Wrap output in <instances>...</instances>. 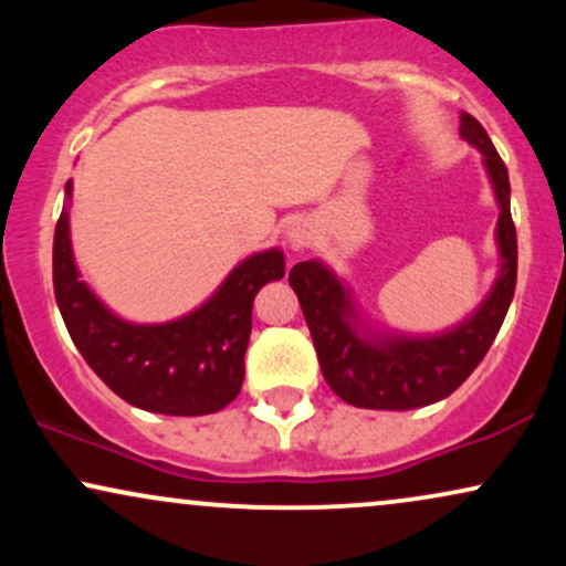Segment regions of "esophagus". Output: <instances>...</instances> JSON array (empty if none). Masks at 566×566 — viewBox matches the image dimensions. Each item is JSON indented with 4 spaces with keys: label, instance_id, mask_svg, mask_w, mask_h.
Listing matches in <instances>:
<instances>
[{
    "label": "esophagus",
    "instance_id": "1",
    "mask_svg": "<svg viewBox=\"0 0 566 566\" xmlns=\"http://www.w3.org/2000/svg\"><path fill=\"white\" fill-rule=\"evenodd\" d=\"M284 239H287V244L292 247V250H303V247H308L311 242H314V226L303 218L290 220V226L284 229Z\"/></svg>",
    "mask_w": 566,
    "mask_h": 566
}]
</instances>
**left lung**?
<instances>
[{
    "label": "left lung",
    "instance_id": "8db88e82",
    "mask_svg": "<svg viewBox=\"0 0 566 566\" xmlns=\"http://www.w3.org/2000/svg\"><path fill=\"white\" fill-rule=\"evenodd\" d=\"M460 138L482 154L497 201V276L465 319L439 333H401L369 322L354 290L324 261L295 263L290 287L301 301L324 380L343 401L365 409H415L447 399L476 369L516 290V229L511 184L486 129L460 114Z\"/></svg>",
    "mask_w": 566,
    "mask_h": 566
}]
</instances>
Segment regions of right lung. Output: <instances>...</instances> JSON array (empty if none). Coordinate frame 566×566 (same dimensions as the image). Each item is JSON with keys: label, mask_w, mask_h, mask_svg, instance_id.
<instances>
[{"label": "right lung", "mask_w": 566, "mask_h": 566, "mask_svg": "<svg viewBox=\"0 0 566 566\" xmlns=\"http://www.w3.org/2000/svg\"><path fill=\"white\" fill-rule=\"evenodd\" d=\"M71 180L55 226L53 284L63 322L95 375L127 405L157 415H210L242 391L244 350L252 329V301L284 276L279 247L252 252L233 265L220 287L170 322L122 319L82 282L71 247Z\"/></svg>", "instance_id": "add662e5"}]
</instances>
